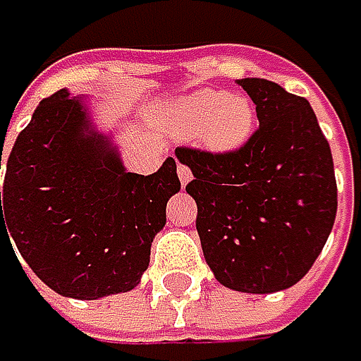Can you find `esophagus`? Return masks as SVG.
Instances as JSON below:
<instances>
[{"mask_svg":"<svg viewBox=\"0 0 361 361\" xmlns=\"http://www.w3.org/2000/svg\"><path fill=\"white\" fill-rule=\"evenodd\" d=\"M177 175H179V182H182V186H186L190 179H192V171L186 164H179L177 166Z\"/></svg>","mask_w":361,"mask_h":361,"instance_id":"obj_1","label":"esophagus"}]
</instances>
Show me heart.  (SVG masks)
<instances>
[{
    "instance_id": "heart-1",
    "label": "heart",
    "mask_w": 361,
    "mask_h": 361,
    "mask_svg": "<svg viewBox=\"0 0 361 361\" xmlns=\"http://www.w3.org/2000/svg\"><path fill=\"white\" fill-rule=\"evenodd\" d=\"M171 123L179 137L197 135L207 152L231 154L252 137L257 111L248 96L207 87L179 98L171 109Z\"/></svg>"
}]
</instances>
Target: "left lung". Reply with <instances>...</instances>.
I'll return each mask as SVG.
<instances>
[{"label": "left lung", "mask_w": 361, "mask_h": 361, "mask_svg": "<svg viewBox=\"0 0 361 361\" xmlns=\"http://www.w3.org/2000/svg\"><path fill=\"white\" fill-rule=\"evenodd\" d=\"M259 130L231 154L177 147L192 171L197 231L216 280L242 293L300 282L321 255L338 192L329 143L306 98L267 79H240Z\"/></svg>", "instance_id": "left-lung-1"}]
</instances>
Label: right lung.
I'll list each match as a JSON object with an SVG mask.
<instances>
[{
    "mask_svg": "<svg viewBox=\"0 0 361 361\" xmlns=\"http://www.w3.org/2000/svg\"><path fill=\"white\" fill-rule=\"evenodd\" d=\"M179 188L175 158L152 175L128 173L87 98L59 90L38 104L8 156L0 240H14L25 263L63 298L126 293L141 282Z\"/></svg>",
    "mask_w": 361,
    "mask_h": 361,
    "instance_id": "obj_1",
    "label": "right lung"
}]
</instances>
